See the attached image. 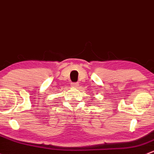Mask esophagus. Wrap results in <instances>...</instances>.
<instances>
[{"label": "esophagus", "mask_w": 154, "mask_h": 154, "mask_svg": "<svg viewBox=\"0 0 154 154\" xmlns=\"http://www.w3.org/2000/svg\"><path fill=\"white\" fill-rule=\"evenodd\" d=\"M79 86V84L77 82H75V83H72V87L73 88H77Z\"/></svg>", "instance_id": "esophagus-1"}]
</instances>
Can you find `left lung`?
Segmentation results:
<instances>
[{"label": "left lung", "instance_id": "obj_1", "mask_svg": "<svg viewBox=\"0 0 154 154\" xmlns=\"http://www.w3.org/2000/svg\"><path fill=\"white\" fill-rule=\"evenodd\" d=\"M92 96H93V95H92ZM93 99H94V98H93Z\"/></svg>", "mask_w": 154, "mask_h": 154}]
</instances>
